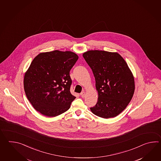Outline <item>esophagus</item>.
I'll return each mask as SVG.
<instances>
[{"instance_id": "obj_1", "label": "esophagus", "mask_w": 161, "mask_h": 161, "mask_svg": "<svg viewBox=\"0 0 161 161\" xmlns=\"http://www.w3.org/2000/svg\"><path fill=\"white\" fill-rule=\"evenodd\" d=\"M80 96H82V98H84L85 97V92H82L80 93Z\"/></svg>"}]
</instances>
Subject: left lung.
I'll return each mask as SVG.
<instances>
[{"label": "left lung", "instance_id": "1", "mask_svg": "<svg viewBox=\"0 0 161 161\" xmlns=\"http://www.w3.org/2000/svg\"><path fill=\"white\" fill-rule=\"evenodd\" d=\"M83 56L92 69L98 94L91 111L104 119L117 116L126 108L135 91L134 76L127 63L117 52L89 51Z\"/></svg>", "mask_w": 161, "mask_h": 161}]
</instances>
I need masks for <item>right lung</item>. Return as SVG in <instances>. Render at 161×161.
<instances>
[{"instance_id": "right-lung-1", "label": "right lung", "mask_w": 161, "mask_h": 161, "mask_svg": "<svg viewBox=\"0 0 161 161\" xmlns=\"http://www.w3.org/2000/svg\"><path fill=\"white\" fill-rule=\"evenodd\" d=\"M78 59L71 51L42 52L34 58L25 72V92L35 109L55 117L69 109L75 97L70 92L69 71Z\"/></svg>"}]
</instances>
